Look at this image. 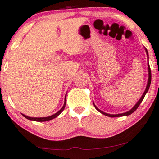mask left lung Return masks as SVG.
I'll return each instance as SVG.
<instances>
[{"label": "left lung", "instance_id": "8db88e82", "mask_svg": "<svg viewBox=\"0 0 159 159\" xmlns=\"http://www.w3.org/2000/svg\"><path fill=\"white\" fill-rule=\"evenodd\" d=\"M145 50H146V54H147V58H148V60H149V55H148V51H147V50H146V49L145 48ZM148 71H149V79H148V82H147V85H146V90H145L144 93H143V95H142V97H141V98L139 99V101H138V102H137V103L135 104V106H134V107L132 108L131 109H130V110H129L128 111H126V112H125V113H121V114L111 115V114H108V113H106V112H104V111H101L100 109H99L98 108H97V106H95V104L93 103V105H94V107H95V108H96V109H97V110L98 111H99V112H100V113H102V114L105 115V116H106L111 117V118H114V117L127 116H129V115L132 114V113H133L134 111H135L136 110H137V108L139 107V104H140L141 102H142L143 99L144 97H145V96H146V93H147V92H148V90H149V87H150V84H151V78H152V75H151V69H150V67H149V60H148Z\"/></svg>", "mask_w": 159, "mask_h": 159}]
</instances>
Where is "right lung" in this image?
<instances>
[{
	"label": "right lung",
	"instance_id": "obj_1",
	"mask_svg": "<svg viewBox=\"0 0 159 159\" xmlns=\"http://www.w3.org/2000/svg\"><path fill=\"white\" fill-rule=\"evenodd\" d=\"M65 106H66V97H65V102H64V105L62 107V109H60V111H57V113H55V114L52 115V116H48V117H43V118H31V117H29L27 116H25V115L24 114H22V116L25 117V118H27V119L30 120V121H50V120H52L53 119V118H57V116H59V115L61 114V112H62V111L64 110V109H65Z\"/></svg>",
	"mask_w": 159,
	"mask_h": 159
}]
</instances>
